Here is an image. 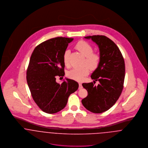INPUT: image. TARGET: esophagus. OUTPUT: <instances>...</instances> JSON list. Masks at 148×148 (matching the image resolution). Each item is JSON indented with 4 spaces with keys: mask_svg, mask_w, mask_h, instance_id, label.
Listing matches in <instances>:
<instances>
[{
    "mask_svg": "<svg viewBox=\"0 0 148 148\" xmlns=\"http://www.w3.org/2000/svg\"><path fill=\"white\" fill-rule=\"evenodd\" d=\"M79 89H82L83 88L82 84L81 83H79Z\"/></svg>",
    "mask_w": 148,
    "mask_h": 148,
    "instance_id": "1",
    "label": "esophagus"
}]
</instances>
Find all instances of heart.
<instances>
[{"mask_svg": "<svg viewBox=\"0 0 148 148\" xmlns=\"http://www.w3.org/2000/svg\"><path fill=\"white\" fill-rule=\"evenodd\" d=\"M75 48L86 58L85 65L88 66L91 70H95L97 68L100 62V57L98 54L93 53V49L89 43L85 41H80L76 44ZM69 51L66 50L63 55L64 63L66 66L69 65ZM89 73V69L88 67L82 69L74 68L68 72L67 76L71 79L82 81Z\"/></svg>", "mask_w": 148, "mask_h": 148, "instance_id": "1", "label": "heart"}]
</instances>
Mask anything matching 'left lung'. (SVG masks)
I'll return each mask as SVG.
<instances>
[{
    "instance_id": "left-lung-1",
    "label": "left lung",
    "mask_w": 148,
    "mask_h": 148,
    "mask_svg": "<svg viewBox=\"0 0 148 148\" xmlns=\"http://www.w3.org/2000/svg\"><path fill=\"white\" fill-rule=\"evenodd\" d=\"M84 38L91 39L99 47L100 62L90 77L93 82L99 81L100 84L97 86L93 82L82 84L88 91V96L82 103L90 112L101 113L113 106L122 92L125 79L124 60L116 44L106 36Z\"/></svg>"
}]
</instances>
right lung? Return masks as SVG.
<instances>
[{
	"label": "right lung",
	"mask_w": 148,
	"mask_h": 148,
	"mask_svg": "<svg viewBox=\"0 0 148 148\" xmlns=\"http://www.w3.org/2000/svg\"><path fill=\"white\" fill-rule=\"evenodd\" d=\"M73 38H55L38 45L34 50L27 71V82L32 98L43 112L52 114L65 108L77 82L65 78L62 84L56 76L65 75L63 55Z\"/></svg>",
	"instance_id": "right-lung-1"
}]
</instances>
